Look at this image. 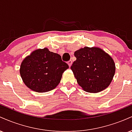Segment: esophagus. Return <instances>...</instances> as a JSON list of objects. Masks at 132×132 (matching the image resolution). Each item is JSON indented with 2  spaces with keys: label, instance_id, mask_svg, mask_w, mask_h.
Segmentation results:
<instances>
[{
  "label": "esophagus",
  "instance_id": "1",
  "mask_svg": "<svg viewBox=\"0 0 132 132\" xmlns=\"http://www.w3.org/2000/svg\"><path fill=\"white\" fill-rule=\"evenodd\" d=\"M72 61H71V60H69V61H68V64L69 65V67H71V66L72 65Z\"/></svg>",
  "mask_w": 132,
  "mask_h": 132
}]
</instances>
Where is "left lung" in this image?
Here are the masks:
<instances>
[{
    "instance_id": "8db88e82",
    "label": "left lung",
    "mask_w": 132,
    "mask_h": 132,
    "mask_svg": "<svg viewBox=\"0 0 132 132\" xmlns=\"http://www.w3.org/2000/svg\"><path fill=\"white\" fill-rule=\"evenodd\" d=\"M76 60L71 66L78 84L86 92L97 93L107 88L112 80L116 66L110 56L96 47L75 51Z\"/></svg>"
}]
</instances>
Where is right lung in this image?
<instances>
[{
    "label": "right lung",
    "instance_id": "add662e5",
    "mask_svg": "<svg viewBox=\"0 0 132 132\" xmlns=\"http://www.w3.org/2000/svg\"><path fill=\"white\" fill-rule=\"evenodd\" d=\"M68 68L60 54L45 48L37 50L25 57L21 64L20 73L28 88L35 92H45L58 85L62 75Z\"/></svg>",
    "mask_w": 132,
    "mask_h": 132
}]
</instances>
